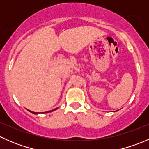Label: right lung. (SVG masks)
<instances>
[{"mask_svg": "<svg viewBox=\"0 0 149 149\" xmlns=\"http://www.w3.org/2000/svg\"><path fill=\"white\" fill-rule=\"evenodd\" d=\"M55 109H57V108L56 109H54L53 110H51V111H48V112H46V113H48V112H52V111H54V110H55ZM29 112H31V113H33V114H37V112H31V111H30V110H29Z\"/></svg>", "mask_w": 149, "mask_h": 149, "instance_id": "obj_1", "label": "right lung"}]
</instances>
